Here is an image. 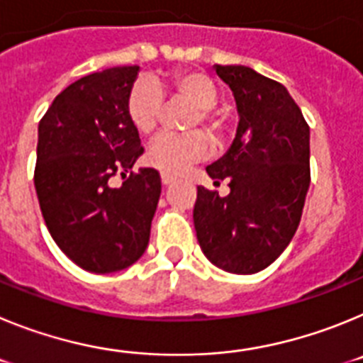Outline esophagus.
Wrapping results in <instances>:
<instances>
[{
    "mask_svg": "<svg viewBox=\"0 0 363 363\" xmlns=\"http://www.w3.org/2000/svg\"><path fill=\"white\" fill-rule=\"evenodd\" d=\"M176 182V178L172 174H167V172H162V184L163 185H171V184H174Z\"/></svg>",
    "mask_w": 363,
    "mask_h": 363,
    "instance_id": "34e87169",
    "label": "esophagus"
}]
</instances>
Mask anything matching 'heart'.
Instances as JSON below:
<instances>
[{
	"label": "heart",
	"instance_id": "obj_1",
	"mask_svg": "<svg viewBox=\"0 0 363 363\" xmlns=\"http://www.w3.org/2000/svg\"><path fill=\"white\" fill-rule=\"evenodd\" d=\"M163 96L182 98L194 105L189 127L203 123L213 134H221L223 121L213 112L218 101V91L214 83L198 70H179L163 83L142 78L134 83L127 96L125 112L130 125L140 134L154 133L163 107ZM211 142L201 130L191 133L160 134L147 150V162L167 174H182L194 162L209 152Z\"/></svg>",
	"mask_w": 363,
	"mask_h": 363
}]
</instances>
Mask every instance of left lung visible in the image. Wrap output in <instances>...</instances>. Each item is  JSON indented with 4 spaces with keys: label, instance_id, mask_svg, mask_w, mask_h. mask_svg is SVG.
<instances>
[{
    "label": "left lung",
    "instance_id": "8db88e82",
    "mask_svg": "<svg viewBox=\"0 0 363 363\" xmlns=\"http://www.w3.org/2000/svg\"><path fill=\"white\" fill-rule=\"evenodd\" d=\"M233 91L238 129L233 145L207 167L230 192L198 187L196 238L211 264L252 274L285 251L300 223L311 184L309 125L289 91L251 67L214 65Z\"/></svg>",
    "mask_w": 363,
    "mask_h": 363
}]
</instances>
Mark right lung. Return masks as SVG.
<instances>
[{"label": "right lung", "instance_id": "add662e5", "mask_svg": "<svg viewBox=\"0 0 363 363\" xmlns=\"http://www.w3.org/2000/svg\"><path fill=\"white\" fill-rule=\"evenodd\" d=\"M140 67L83 76L56 96L38 127L34 171L40 209L57 247L96 274L129 267L149 245L162 179L154 169L129 172L143 154L125 104Z\"/></svg>", "mask_w": 363, "mask_h": 363}]
</instances>
